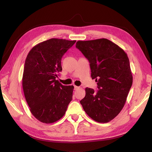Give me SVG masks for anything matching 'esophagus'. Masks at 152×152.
<instances>
[{"label": "esophagus", "mask_w": 152, "mask_h": 152, "mask_svg": "<svg viewBox=\"0 0 152 152\" xmlns=\"http://www.w3.org/2000/svg\"><path fill=\"white\" fill-rule=\"evenodd\" d=\"M79 87L76 86H74V89H75V90H77V89H79Z\"/></svg>", "instance_id": "1"}]
</instances>
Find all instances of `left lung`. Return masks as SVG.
I'll list each match as a JSON object with an SVG mask.
<instances>
[{
	"label": "left lung",
	"instance_id": "1",
	"mask_svg": "<svg viewBox=\"0 0 152 152\" xmlns=\"http://www.w3.org/2000/svg\"><path fill=\"white\" fill-rule=\"evenodd\" d=\"M90 63L91 77L98 82L97 91L86 88L80 103L94 121L107 123L118 115L126 103L132 84V75L127 54L107 39L76 43Z\"/></svg>",
	"mask_w": 152,
	"mask_h": 152
}]
</instances>
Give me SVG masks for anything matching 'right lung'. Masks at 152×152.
Instances as JSON below:
<instances>
[{
  "instance_id": "obj_1",
  "label": "right lung",
  "mask_w": 152,
  "mask_h": 152,
  "mask_svg": "<svg viewBox=\"0 0 152 152\" xmlns=\"http://www.w3.org/2000/svg\"><path fill=\"white\" fill-rule=\"evenodd\" d=\"M75 42L50 39L35 45L27 55L23 89L31 113L41 122L61 118L72 99L74 87L63 86L56 78L62 70V56Z\"/></svg>"
}]
</instances>
